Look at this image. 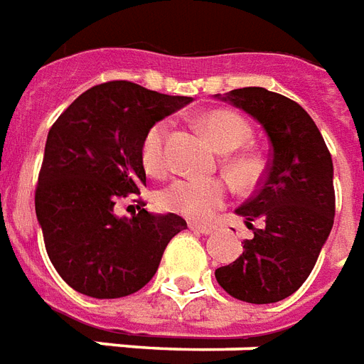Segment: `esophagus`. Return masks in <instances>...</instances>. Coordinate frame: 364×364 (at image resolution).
Returning a JSON list of instances; mask_svg holds the SVG:
<instances>
[{
	"label": "esophagus",
	"instance_id": "obj_1",
	"mask_svg": "<svg viewBox=\"0 0 364 364\" xmlns=\"http://www.w3.org/2000/svg\"><path fill=\"white\" fill-rule=\"evenodd\" d=\"M189 230L195 233H203V235H210L212 231L216 230L214 225H200V223H189Z\"/></svg>",
	"mask_w": 364,
	"mask_h": 364
}]
</instances>
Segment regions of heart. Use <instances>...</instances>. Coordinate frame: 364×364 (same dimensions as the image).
Returning <instances> with one entry per match:
<instances>
[{"label": "heart", "instance_id": "b5f03b06", "mask_svg": "<svg viewBox=\"0 0 364 364\" xmlns=\"http://www.w3.org/2000/svg\"><path fill=\"white\" fill-rule=\"evenodd\" d=\"M200 127L208 134L214 146L222 152H233L250 139L249 123L230 109H212L198 117ZM169 121L160 119L152 123L142 136L141 160L150 173H164L169 166L168 160ZM225 171L241 187H252L260 177V161L250 154H233L225 160ZM231 187L223 179H196L179 177L164 189L158 191L156 203L161 210L179 214L189 220H208L230 198Z\"/></svg>", "mask_w": 364, "mask_h": 364}]
</instances>
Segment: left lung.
I'll list each match as a JSON object with an SVG mask.
<instances>
[{
	"label": "left lung",
	"mask_w": 364,
	"mask_h": 364,
	"mask_svg": "<svg viewBox=\"0 0 364 364\" xmlns=\"http://www.w3.org/2000/svg\"><path fill=\"white\" fill-rule=\"evenodd\" d=\"M223 100L264 127L272 158L255 195L237 208L255 237L245 241L235 262L218 268L216 279L239 301L278 303L305 284L332 231V156L297 102L260 86L237 88Z\"/></svg>",
	"instance_id": "left-lung-1"
}]
</instances>
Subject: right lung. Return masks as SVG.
<instances>
[{"label": "right lung", "mask_w": 364, "mask_h": 364, "mask_svg": "<svg viewBox=\"0 0 364 364\" xmlns=\"http://www.w3.org/2000/svg\"><path fill=\"white\" fill-rule=\"evenodd\" d=\"M191 102L129 80L86 90L59 115L44 148L34 206L46 252L75 291L96 299L136 293L152 279L171 237L187 228L177 214H150L141 142L148 127ZM134 198L131 220L113 214Z\"/></svg>", "instance_id": "right-lung-1"}]
</instances>
